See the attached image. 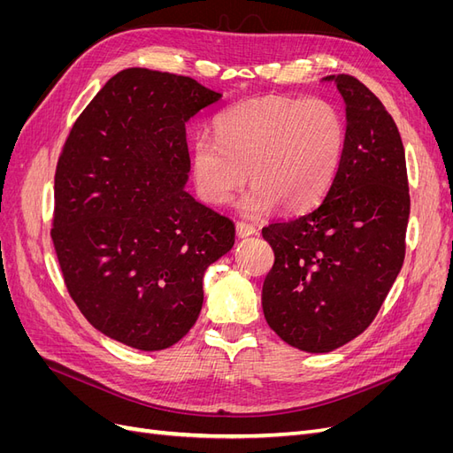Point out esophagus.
<instances>
[{"instance_id": "34e87169", "label": "esophagus", "mask_w": 453, "mask_h": 453, "mask_svg": "<svg viewBox=\"0 0 453 453\" xmlns=\"http://www.w3.org/2000/svg\"><path fill=\"white\" fill-rule=\"evenodd\" d=\"M255 234H257V228L253 225L243 223V221L236 223V236L238 238H250V236H255Z\"/></svg>"}]
</instances>
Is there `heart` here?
I'll use <instances>...</instances> for the list:
<instances>
[{"label": "heart", "mask_w": 453, "mask_h": 453, "mask_svg": "<svg viewBox=\"0 0 453 453\" xmlns=\"http://www.w3.org/2000/svg\"><path fill=\"white\" fill-rule=\"evenodd\" d=\"M346 122L321 98H263L238 104L215 119V140L196 135L193 172L200 196L213 205L232 200L245 183L242 213L276 208L304 211L331 188L346 153Z\"/></svg>", "instance_id": "1"}]
</instances>
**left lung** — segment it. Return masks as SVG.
Wrapping results in <instances>:
<instances>
[{"instance_id":"1","label":"left lung","mask_w":453,"mask_h":453,"mask_svg":"<svg viewBox=\"0 0 453 453\" xmlns=\"http://www.w3.org/2000/svg\"><path fill=\"white\" fill-rule=\"evenodd\" d=\"M346 104V153L325 198L263 228L273 266L263 285L266 323L287 344L328 353L374 321L404 263L410 215L401 134L361 81L328 75Z\"/></svg>"}]
</instances>
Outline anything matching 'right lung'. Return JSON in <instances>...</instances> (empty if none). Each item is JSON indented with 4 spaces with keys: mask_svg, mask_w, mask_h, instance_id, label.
<instances>
[{
    "mask_svg": "<svg viewBox=\"0 0 453 453\" xmlns=\"http://www.w3.org/2000/svg\"><path fill=\"white\" fill-rule=\"evenodd\" d=\"M223 94L128 67L94 96L54 175L52 243L88 323L142 351L198 319L203 272L234 245V223L190 196L185 125Z\"/></svg>",
    "mask_w": 453,
    "mask_h": 453,
    "instance_id": "right-lung-1",
    "label": "right lung"
}]
</instances>
